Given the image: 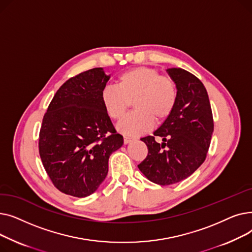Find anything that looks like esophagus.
Returning <instances> with one entry per match:
<instances>
[{
	"mask_svg": "<svg viewBox=\"0 0 252 252\" xmlns=\"http://www.w3.org/2000/svg\"><path fill=\"white\" fill-rule=\"evenodd\" d=\"M131 140H133V139H131L130 137H126V136H124V143H125V144H127V143H129Z\"/></svg>",
	"mask_w": 252,
	"mask_h": 252,
	"instance_id": "34e87169",
	"label": "esophagus"
}]
</instances>
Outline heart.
<instances>
[{"label": "heart", "instance_id": "1", "mask_svg": "<svg viewBox=\"0 0 252 252\" xmlns=\"http://www.w3.org/2000/svg\"><path fill=\"white\" fill-rule=\"evenodd\" d=\"M117 87L106 86L101 91L104 109L113 121L126 115L130 101L136 109L117 126L119 133L138 136L154 124L163 123L173 114L178 101L175 79L149 66L128 69L117 78Z\"/></svg>", "mask_w": 252, "mask_h": 252}]
</instances>
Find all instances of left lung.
Instances as JSON below:
<instances>
[{"label":"left lung","mask_w":252,"mask_h":252,"mask_svg":"<svg viewBox=\"0 0 252 252\" xmlns=\"http://www.w3.org/2000/svg\"><path fill=\"white\" fill-rule=\"evenodd\" d=\"M178 87L176 108L154 136L142 138L148 154L138 165L151 182L168 186L190 177L206 158L214 118L205 87L191 72L168 68ZM156 136L164 143L156 142Z\"/></svg>","instance_id":"8db88e82"}]
</instances>
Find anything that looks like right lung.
Masks as SVG:
<instances>
[{"label":"right lung","instance_id":"1","mask_svg":"<svg viewBox=\"0 0 252 252\" xmlns=\"http://www.w3.org/2000/svg\"><path fill=\"white\" fill-rule=\"evenodd\" d=\"M102 67L67 79L53 97L38 136V152L53 185L62 193L87 197L108 173L112 152L124 144L101 101L108 82Z\"/></svg>","mask_w":252,"mask_h":252}]
</instances>
